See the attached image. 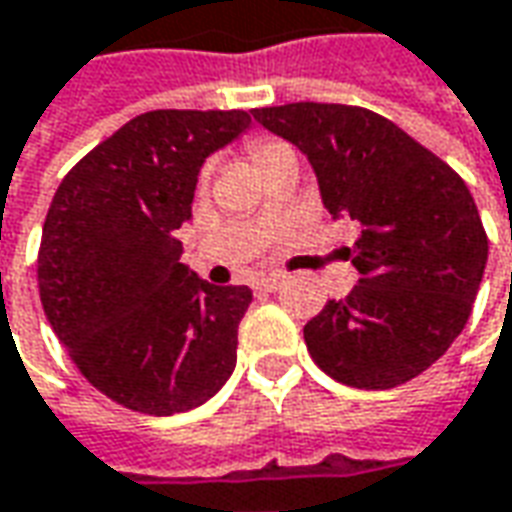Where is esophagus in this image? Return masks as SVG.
Listing matches in <instances>:
<instances>
[{
    "instance_id": "esophagus-1",
    "label": "esophagus",
    "mask_w": 512,
    "mask_h": 512,
    "mask_svg": "<svg viewBox=\"0 0 512 512\" xmlns=\"http://www.w3.org/2000/svg\"><path fill=\"white\" fill-rule=\"evenodd\" d=\"M285 283L283 274H263V277H257V288H263V291H277L280 285Z\"/></svg>"
}]
</instances>
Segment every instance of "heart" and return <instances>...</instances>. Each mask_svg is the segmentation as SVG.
Wrapping results in <instances>:
<instances>
[{
    "mask_svg": "<svg viewBox=\"0 0 512 512\" xmlns=\"http://www.w3.org/2000/svg\"><path fill=\"white\" fill-rule=\"evenodd\" d=\"M277 148H283V145H280V142H260V145H255V148H252V159H255L257 168H260V165H263V162H266ZM207 179H210V165H204L201 173H198V187H204Z\"/></svg>",
    "mask_w": 512,
    "mask_h": 512,
    "instance_id": "1",
    "label": "heart"
}]
</instances>
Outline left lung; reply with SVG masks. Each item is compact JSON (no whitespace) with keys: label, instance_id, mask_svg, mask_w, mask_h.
Instances as JSON below:
<instances>
[{"label":"left lung","instance_id":"obj_1","mask_svg":"<svg viewBox=\"0 0 512 512\" xmlns=\"http://www.w3.org/2000/svg\"><path fill=\"white\" fill-rule=\"evenodd\" d=\"M255 120L308 156L333 218L361 227L344 300L305 325L319 370L356 389H392L429 370L471 316L488 235L460 173L361 106L285 103Z\"/></svg>","mask_w":512,"mask_h":512}]
</instances>
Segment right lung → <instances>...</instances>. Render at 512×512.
<instances>
[{
	"label": "right lung",
	"mask_w": 512,
	"mask_h": 512,
	"mask_svg": "<svg viewBox=\"0 0 512 512\" xmlns=\"http://www.w3.org/2000/svg\"><path fill=\"white\" fill-rule=\"evenodd\" d=\"M246 111H145L83 156L52 196L38 294L55 336L106 398L142 415L196 409L227 384L246 285L182 263L204 159L243 134Z\"/></svg>",
	"instance_id": "right-lung-1"
}]
</instances>
